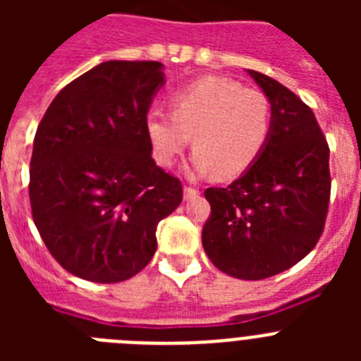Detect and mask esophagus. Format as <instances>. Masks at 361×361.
<instances>
[{
  "label": "esophagus",
  "instance_id": "obj_1",
  "mask_svg": "<svg viewBox=\"0 0 361 361\" xmlns=\"http://www.w3.org/2000/svg\"><path fill=\"white\" fill-rule=\"evenodd\" d=\"M199 195V190L191 186H184V199H191V197H197Z\"/></svg>",
  "mask_w": 361,
  "mask_h": 361
}]
</instances>
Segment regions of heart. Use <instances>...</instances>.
Segmentation results:
<instances>
[{"instance_id": "1", "label": "heart", "mask_w": 361, "mask_h": 361, "mask_svg": "<svg viewBox=\"0 0 361 361\" xmlns=\"http://www.w3.org/2000/svg\"><path fill=\"white\" fill-rule=\"evenodd\" d=\"M170 103L171 114L152 110L145 119L153 161L162 168L173 166L193 135L188 173L237 177L269 141L271 104L260 90L208 75L178 88Z\"/></svg>"}]
</instances>
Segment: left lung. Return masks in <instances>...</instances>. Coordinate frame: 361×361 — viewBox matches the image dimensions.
<instances>
[{"label": "left lung", "mask_w": 361, "mask_h": 361, "mask_svg": "<svg viewBox=\"0 0 361 361\" xmlns=\"http://www.w3.org/2000/svg\"><path fill=\"white\" fill-rule=\"evenodd\" d=\"M271 104V133L251 168L208 188L202 245L216 269L240 280L275 276L317 245L329 208V146L311 108L289 88L247 70Z\"/></svg>", "instance_id": "obj_1"}]
</instances>
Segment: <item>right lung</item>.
I'll return each instance as SVG.
<instances>
[{"instance_id": "1", "label": "right lung", "mask_w": 361, "mask_h": 361, "mask_svg": "<svg viewBox=\"0 0 361 361\" xmlns=\"http://www.w3.org/2000/svg\"><path fill=\"white\" fill-rule=\"evenodd\" d=\"M157 61H104L56 95L30 159L34 224L68 273L97 283L135 276L183 184L152 159L145 119L164 85Z\"/></svg>"}]
</instances>
